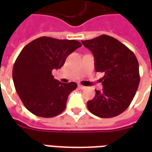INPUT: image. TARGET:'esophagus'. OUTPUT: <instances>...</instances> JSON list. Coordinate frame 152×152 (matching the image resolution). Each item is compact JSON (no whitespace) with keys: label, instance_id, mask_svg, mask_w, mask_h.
I'll return each instance as SVG.
<instances>
[{"label":"esophagus","instance_id":"34e87169","mask_svg":"<svg viewBox=\"0 0 152 152\" xmlns=\"http://www.w3.org/2000/svg\"><path fill=\"white\" fill-rule=\"evenodd\" d=\"M78 87H79V88H80V89H86V86H82V85H80V84H79V85H78Z\"/></svg>","mask_w":152,"mask_h":152}]
</instances>
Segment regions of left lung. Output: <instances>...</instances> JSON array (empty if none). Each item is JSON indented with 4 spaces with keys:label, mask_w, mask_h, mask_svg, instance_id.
I'll return each instance as SVG.
<instances>
[{
    "label": "left lung",
    "mask_w": 152,
    "mask_h": 152,
    "mask_svg": "<svg viewBox=\"0 0 152 152\" xmlns=\"http://www.w3.org/2000/svg\"><path fill=\"white\" fill-rule=\"evenodd\" d=\"M81 42L94 56L96 72L104 73L102 90H95L87 107L99 117H115L129 107L137 92L140 82L137 58L124 44L107 35Z\"/></svg>",
    "instance_id": "obj_1"
}]
</instances>
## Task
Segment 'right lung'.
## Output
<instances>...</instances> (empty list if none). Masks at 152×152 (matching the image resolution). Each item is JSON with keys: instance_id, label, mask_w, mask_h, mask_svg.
Masks as SVG:
<instances>
[{"instance_id": "right-lung-1", "label": "right lung", "mask_w": 152, "mask_h": 152, "mask_svg": "<svg viewBox=\"0 0 152 152\" xmlns=\"http://www.w3.org/2000/svg\"><path fill=\"white\" fill-rule=\"evenodd\" d=\"M81 46L75 40H58L41 37L28 44L15 60L13 80L25 107L32 114L54 117L65 110L76 82L61 83L52 71L63 66L66 57Z\"/></svg>"}]
</instances>
